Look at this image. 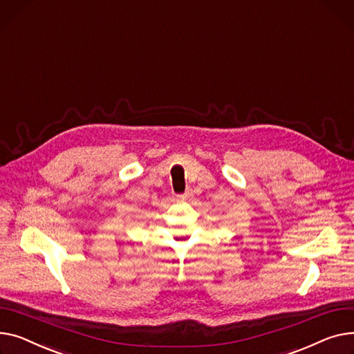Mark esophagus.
Masks as SVG:
<instances>
[{"label":"esophagus","mask_w":354,"mask_h":354,"mask_svg":"<svg viewBox=\"0 0 354 354\" xmlns=\"http://www.w3.org/2000/svg\"><path fill=\"white\" fill-rule=\"evenodd\" d=\"M193 196H194L193 190H192V189H189V190H185V193H184L183 196H180V198H181V200H192V198H193Z\"/></svg>","instance_id":"34e87169"}]
</instances>
